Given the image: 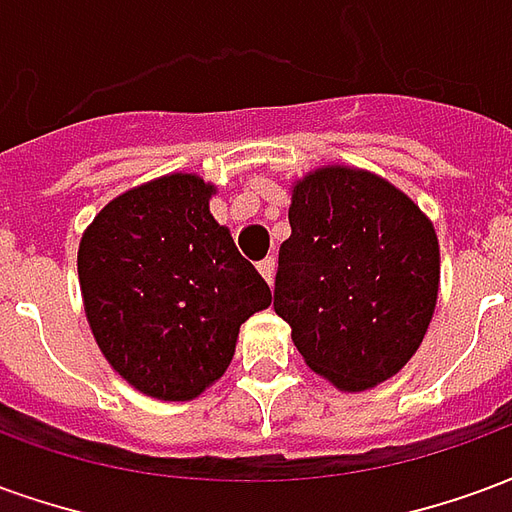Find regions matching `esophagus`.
Wrapping results in <instances>:
<instances>
[{"label":"esophagus","mask_w":512,"mask_h":512,"mask_svg":"<svg viewBox=\"0 0 512 512\" xmlns=\"http://www.w3.org/2000/svg\"><path fill=\"white\" fill-rule=\"evenodd\" d=\"M257 271H260L263 279L271 285V282H274V271H277V257H266V260H260V263H257Z\"/></svg>","instance_id":"obj_1"}]
</instances>
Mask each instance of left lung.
<instances>
[{"label": "left lung", "mask_w": 512, "mask_h": 512, "mask_svg": "<svg viewBox=\"0 0 512 512\" xmlns=\"http://www.w3.org/2000/svg\"><path fill=\"white\" fill-rule=\"evenodd\" d=\"M288 219L274 310L304 362L345 392L395 376L436 310L433 224L392 183L348 167L299 180Z\"/></svg>", "instance_id": "8db88e82"}]
</instances>
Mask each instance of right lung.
Returning a JSON list of instances; mask_svg holds the SVG:
<instances>
[{"label": "right lung", "instance_id": "add662e5", "mask_svg": "<svg viewBox=\"0 0 512 512\" xmlns=\"http://www.w3.org/2000/svg\"><path fill=\"white\" fill-rule=\"evenodd\" d=\"M213 186L167 175L120 194L79 244L95 343L128 384L191 400L230 365L241 323L271 288L208 211Z\"/></svg>", "mask_w": 512, "mask_h": 512}]
</instances>
